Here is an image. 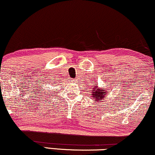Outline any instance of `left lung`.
<instances>
[{"mask_svg": "<svg viewBox=\"0 0 155 155\" xmlns=\"http://www.w3.org/2000/svg\"><path fill=\"white\" fill-rule=\"evenodd\" d=\"M93 87L91 96H92V98L94 99L93 101H95V102H98V104L102 100H104V98H106V96L108 95L107 93H109V91L104 89V87L103 88L98 87L97 84H94V86Z\"/></svg>", "mask_w": 155, "mask_h": 155, "instance_id": "1", "label": "left lung"}]
</instances>
